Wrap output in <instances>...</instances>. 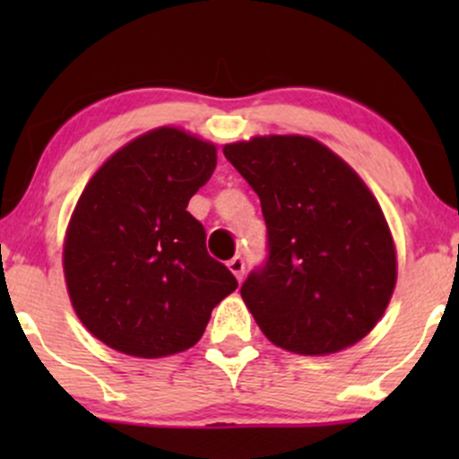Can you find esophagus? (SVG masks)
Here are the masks:
<instances>
[{"label":"esophagus","instance_id":"esophagus-1","mask_svg":"<svg viewBox=\"0 0 459 459\" xmlns=\"http://www.w3.org/2000/svg\"><path fill=\"white\" fill-rule=\"evenodd\" d=\"M229 270L235 273L237 281H241V278H244V272H246V261L241 259V256H235V259L229 261Z\"/></svg>","mask_w":459,"mask_h":459}]
</instances>
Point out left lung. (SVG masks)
Masks as SVG:
<instances>
[{"instance_id": "1", "label": "left lung", "mask_w": 459, "mask_h": 459, "mask_svg": "<svg viewBox=\"0 0 459 459\" xmlns=\"http://www.w3.org/2000/svg\"><path fill=\"white\" fill-rule=\"evenodd\" d=\"M261 198L267 259L241 298L273 345L324 356L358 343L391 302L397 256L380 204L328 146L267 135L224 146Z\"/></svg>"}]
</instances>
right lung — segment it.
<instances>
[{
	"instance_id": "obj_1",
	"label": "right lung",
	"mask_w": 459,
	"mask_h": 459,
	"mask_svg": "<svg viewBox=\"0 0 459 459\" xmlns=\"http://www.w3.org/2000/svg\"><path fill=\"white\" fill-rule=\"evenodd\" d=\"M215 163L213 144L160 127L116 151L79 196L65 241L68 296L112 350L138 358L186 351L237 289L187 212Z\"/></svg>"
}]
</instances>
